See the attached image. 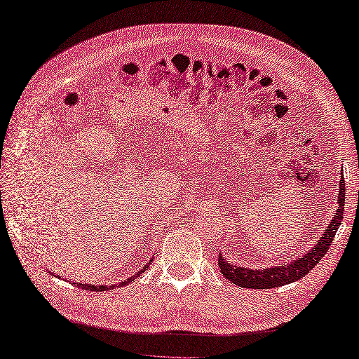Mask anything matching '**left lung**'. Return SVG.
<instances>
[{
    "mask_svg": "<svg viewBox=\"0 0 359 359\" xmlns=\"http://www.w3.org/2000/svg\"><path fill=\"white\" fill-rule=\"evenodd\" d=\"M344 201H346V184L344 177L341 172L339 180V189H338V207L332 219L327 225V230L325 231V236L317 241L316 247L309 250L302 257L285 262L282 266H273L266 269H251L245 266L231 265L226 262L219 252L217 256V262H219V269L225 278L234 285L242 287H251V290H271V287H278L287 283H292L295 280H300L309 271L316 266L318 262L325 257L329 247L332 245V241L335 238V233L338 226L343 221L344 215Z\"/></svg>",
    "mask_w": 359,
    "mask_h": 359,
    "instance_id": "left-lung-1",
    "label": "left lung"
}]
</instances>
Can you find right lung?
<instances>
[{"instance_id":"right-lung-1","label":"right lung","mask_w":359,"mask_h":359,"mask_svg":"<svg viewBox=\"0 0 359 359\" xmlns=\"http://www.w3.org/2000/svg\"><path fill=\"white\" fill-rule=\"evenodd\" d=\"M146 268H147V265L143 266L142 269H140L135 276L129 277V278H126V280L121 282L118 286H125V285H128V283H130V282H134L135 277H138L140 274H143L144 271H146ZM77 286L82 287V290H86V291H111V290H114V287H116V285H109V286H107V285H99V286H97V285H90V283H85V285L77 283Z\"/></svg>"}]
</instances>
